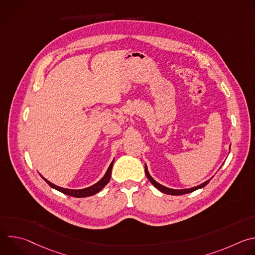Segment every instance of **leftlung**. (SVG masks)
<instances>
[{
    "label": "left lung",
    "instance_id": "1",
    "mask_svg": "<svg viewBox=\"0 0 255 255\" xmlns=\"http://www.w3.org/2000/svg\"><path fill=\"white\" fill-rule=\"evenodd\" d=\"M145 174H146V176H147V178L149 179V181L150 183L157 189V190H159L160 192H162V193H164V194H167V195H172V196H179V195H185V194H189V193H192V192H194V191H196V190H199V189H202V188H204L205 186H207L208 184H209V181H210V179H208V180H206L205 183H203V184H201V185H199V186H197V187H194V188H191V189H183V190H173V189H169V188H166V187H164V186H162V185H160V184H158L156 180H154L153 178H152V176L149 174V172H148V169H147V166H146V164H145Z\"/></svg>",
    "mask_w": 255,
    "mask_h": 255
}]
</instances>
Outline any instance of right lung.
Masks as SVG:
<instances>
[{"label": "right lung", "mask_w": 255, "mask_h": 255, "mask_svg": "<svg viewBox=\"0 0 255 255\" xmlns=\"http://www.w3.org/2000/svg\"><path fill=\"white\" fill-rule=\"evenodd\" d=\"M113 162L114 160L111 162L110 166L108 167L105 175L98 181V183H96L95 185L89 187V188H86V189H81V190H70V189H64V188H60L58 186H55L54 184L50 183L49 180H47L46 178H44L42 175V178L46 181V183L53 189L67 195V196H71V197H75V198H85V197H90V196H93L97 193H99L108 183L110 181V178H111V172H112V167H113Z\"/></svg>", "instance_id": "1"}]
</instances>
